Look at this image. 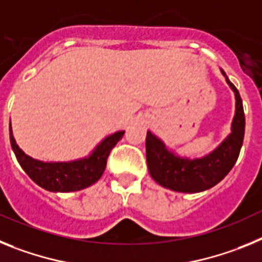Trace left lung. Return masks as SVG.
<instances>
[{"instance_id":"obj_1","label":"left lung","mask_w":262,"mask_h":262,"mask_svg":"<svg viewBox=\"0 0 262 262\" xmlns=\"http://www.w3.org/2000/svg\"><path fill=\"white\" fill-rule=\"evenodd\" d=\"M227 83L235 92L236 112L232 121L231 134L219 146L203 158H182L170 151L162 141L151 132L146 134V162L151 178L165 188L178 192H200L217 185L233 167L243 146L245 116L237 88L229 81L222 70Z\"/></svg>"}]
</instances>
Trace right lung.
Returning a JSON list of instances; mask_svg holds the SVG:
<instances>
[{
    "label": "right lung",
    "mask_w": 262,
    "mask_h": 262,
    "mask_svg": "<svg viewBox=\"0 0 262 262\" xmlns=\"http://www.w3.org/2000/svg\"><path fill=\"white\" fill-rule=\"evenodd\" d=\"M124 133V130H120L111 134L97 145L90 157L70 162H42L29 157L15 142L11 126L10 144L18 163L36 185L52 192H71L90 187L101 178L109 153Z\"/></svg>",
    "instance_id": "1"
}]
</instances>
